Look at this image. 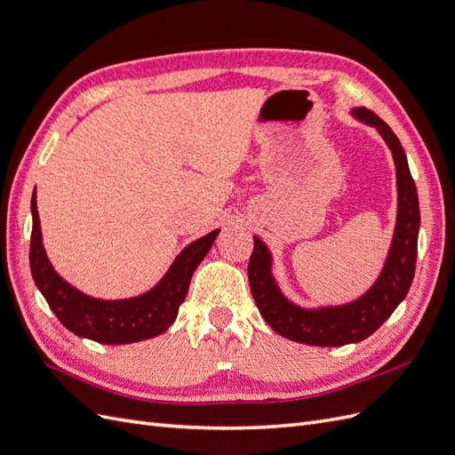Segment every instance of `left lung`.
Masks as SVG:
<instances>
[{
  "label": "left lung",
  "mask_w": 455,
  "mask_h": 455,
  "mask_svg": "<svg viewBox=\"0 0 455 455\" xmlns=\"http://www.w3.org/2000/svg\"><path fill=\"white\" fill-rule=\"evenodd\" d=\"M351 114L381 134L391 149L396 169V226L387 259L376 283L349 304L306 309L292 304L281 292L271 271V252L259 237H254V251L249 261L251 291L259 315L275 332L306 346L339 347L366 339L406 298L416 273L419 201L401 140L387 123L370 109L355 108Z\"/></svg>",
  "instance_id": "1"
}]
</instances>
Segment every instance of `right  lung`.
<instances>
[{
	"label": "right lung",
	"instance_id": "1",
	"mask_svg": "<svg viewBox=\"0 0 455 455\" xmlns=\"http://www.w3.org/2000/svg\"><path fill=\"white\" fill-rule=\"evenodd\" d=\"M220 229L211 231L176 256L164 277L142 296L129 299H99L84 294L66 283L54 271L41 241V226L32 196V241L30 269L39 292L47 299L57 319L79 338L104 343V346H125L163 334L178 315V307L186 299L191 275L203 258L209 254Z\"/></svg>",
	"mask_w": 455,
	"mask_h": 455
}]
</instances>
